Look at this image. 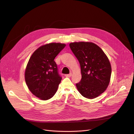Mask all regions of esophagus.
I'll list each match as a JSON object with an SVG mask.
<instances>
[{"instance_id": "1", "label": "esophagus", "mask_w": 134, "mask_h": 134, "mask_svg": "<svg viewBox=\"0 0 134 134\" xmlns=\"http://www.w3.org/2000/svg\"><path fill=\"white\" fill-rule=\"evenodd\" d=\"M66 77H71L72 76V73H69L68 74H65V75Z\"/></svg>"}]
</instances>
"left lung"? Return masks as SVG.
Segmentation results:
<instances>
[{
	"label": "left lung",
	"instance_id": "8db88e82",
	"mask_svg": "<svg viewBox=\"0 0 134 134\" xmlns=\"http://www.w3.org/2000/svg\"><path fill=\"white\" fill-rule=\"evenodd\" d=\"M81 67V79L76 83L80 93L88 99L99 96L108 87L111 78L110 61L102 49L92 42L69 44Z\"/></svg>",
	"mask_w": 134,
	"mask_h": 134
}]
</instances>
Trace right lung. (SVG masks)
<instances>
[{
  "instance_id": "obj_1",
  "label": "right lung",
  "mask_w": 134,
  "mask_h": 134,
  "mask_svg": "<svg viewBox=\"0 0 134 134\" xmlns=\"http://www.w3.org/2000/svg\"><path fill=\"white\" fill-rule=\"evenodd\" d=\"M65 44L52 43L39 47L31 56L25 72V80L31 92L41 100L52 98L57 91L62 77L55 57Z\"/></svg>"
}]
</instances>
